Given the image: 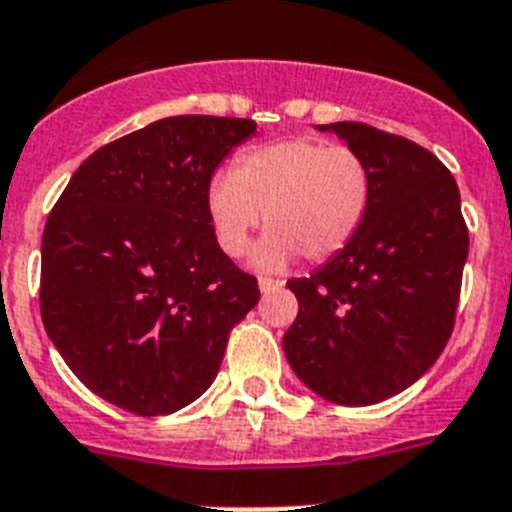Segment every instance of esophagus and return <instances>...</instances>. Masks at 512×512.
Masks as SVG:
<instances>
[{"label":"esophagus","mask_w":512,"mask_h":512,"mask_svg":"<svg viewBox=\"0 0 512 512\" xmlns=\"http://www.w3.org/2000/svg\"><path fill=\"white\" fill-rule=\"evenodd\" d=\"M278 288H283V281H273V278H260L262 296H268V293L278 291Z\"/></svg>","instance_id":"obj_1"}]
</instances>
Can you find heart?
Listing matches in <instances>:
<instances>
[{
  "mask_svg": "<svg viewBox=\"0 0 512 512\" xmlns=\"http://www.w3.org/2000/svg\"><path fill=\"white\" fill-rule=\"evenodd\" d=\"M373 198V172L361 151L317 139H286L244 151L231 175H216L206 206L213 234L229 257H242L257 226L260 270H286L301 257L324 262L361 231Z\"/></svg>",
  "mask_w": 512,
  "mask_h": 512,
  "instance_id": "b5f03b06",
  "label": "heart"
}]
</instances>
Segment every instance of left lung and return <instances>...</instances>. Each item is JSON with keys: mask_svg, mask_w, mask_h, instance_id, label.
Returning a JSON list of instances; mask_svg holds the SVG:
<instances>
[{"mask_svg": "<svg viewBox=\"0 0 512 512\" xmlns=\"http://www.w3.org/2000/svg\"><path fill=\"white\" fill-rule=\"evenodd\" d=\"M373 172L368 216L353 242L291 278L296 322L283 335L293 373L345 407L384 402L415 384L456 322L469 231L459 185L415 141L366 123H330Z\"/></svg>", "mask_w": 512, "mask_h": 512, "instance_id": "left-lung-1", "label": "left lung"}]
</instances>
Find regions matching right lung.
<instances>
[{"label":"right lung","instance_id":"right-lung-1","mask_svg":"<svg viewBox=\"0 0 512 512\" xmlns=\"http://www.w3.org/2000/svg\"><path fill=\"white\" fill-rule=\"evenodd\" d=\"M247 118L175 115L97 149L46 221L41 317L79 381L141 417L213 384L257 278L216 242L206 195Z\"/></svg>","mask_w":512,"mask_h":512}]
</instances>
